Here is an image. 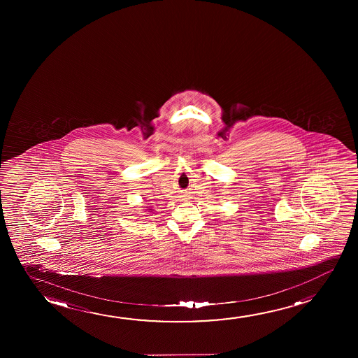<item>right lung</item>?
Wrapping results in <instances>:
<instances>
[{
  "label": "right lung",
  "mask_w": 358,
  "mask_h": 358,
  "mask_svg": "<svg viewBox=\"0 0 358 358\" xmlns=\"http://www.w3.org/2000/svg\"><path fill=\"white\" fill-rule=\"evenodd\" d=\"M149 210H152V209H149Z\"/></svg>",
  "instance_id": "obj_1"
}]
</instances>
